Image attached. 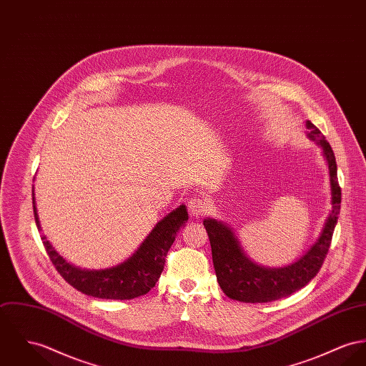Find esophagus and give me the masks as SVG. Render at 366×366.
Returning a JSON list of instances; mask_svg holds the SVG:
<instances>
[{
  "instance_id": "34e87169",
  "label": "esophagus",
  "mask_w": 366,
  "mask_h": 366,
  "mask_svg": "<svg viewBox=\"0 0 366 366\" xmlns=\"http://www.w3.org/2000/svg\"><path fill=\"white\" fill-rule=\"evenodd\" d=\"M208 208H209V204H208L207 198H204V197L192 198L189 201V205H187V209H189V212L193 218H199V217L205 215Z\"/></svg>"
}]
</instances>
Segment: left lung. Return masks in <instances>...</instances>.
<instances>
[{"mask_svg": "<svg viewBox=\"0 0 366 366\" xmlns=\"http://www.w3.org/2000/svg\"><path fill=\"white\" fill-rule=\"evenodd\" d=\"M307 129L308 137L322 147L329 167L332 211L317 242L300 259L283 268L257 265L245 255L230 227L211 218L204 219V226L211 242L218 283L223 292L232 300L254 304L270 302L287 297L308 285L317 276L326 258L340 214L341 189L337 180V164L332 147L325 140L317 126L307 121Z\"/></svg>", "mask_w": 366, "mask_h": 366, "instance_id": "1", "label": "left lung"}]
</instances>
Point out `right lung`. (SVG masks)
Instances as JSON below:
<instances>
[{
    "label": "right lung",
    "instance_id": "obj_1",
    "mask_svg": "<svg viewBox=\"0 0 366 366\" xmlns=\"http://www.w3.org/2000/svg\"><path fill=\"white\" fill-rule=\"evenodd\" d=\"M33 212L37 229L41 232L34 199V187ZM187 220V209L184 205H180L155 224L132 257L117 267L99 270L76 268L54 249L46 236H41V240L52 265L76 290L105 300H132L144 295L155 286L164 270L167 254L177 232Z\"/></svg>",
    "mask_w": 366,
    "mask_h": 366
}]
</instances>
